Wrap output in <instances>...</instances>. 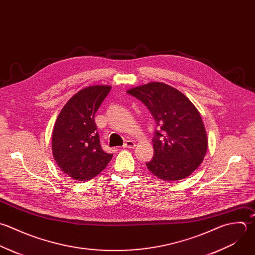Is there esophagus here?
I'll return each mask as SVG.
<instances>
[{
	"label": "esophagus",
	"mask_w": 255,
	"mask_h": 255,
	"mask_svg": "<svg viewBox=\"0 0 255 255\" xmlns=\"http://www.w3.org/2000/svg\"><path fill=\"white\" fill-rule=\"evenodd\" d=\"M135 146H136V144H135L133 141H131V140H127V141L124 143V145H123V148L133 149V148H135Z\"/></svg>",
	"instance_id": "34e87169"
}]
</instances>
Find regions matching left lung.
<instances>
[{
    "label": "left lung",
    "instance_id": "8db88e82",
    "mask_svg": "<svg viewBox=\"0 0 255 255\" xmlns=\"http://www.w3.org/2000/svg\"><path fill=\"white\" fill-rule=\"evenodd\" d=\"M139 99L152 114L157 128L153 137L154 157L148 170L164 181L189 177L203 162L207 132L196 106L176 88L150 82L127 91Z\"/></svg>",
    "mask_w": 255,
    "mask_h": 255
}]
</instances>
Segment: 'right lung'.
<instances>
[{"instance_id":"add662e5","label":"right lung","mask_w":255,"mask_h":255,"mask_svg":"<svg viewBox=\"0 0 255 255\" xmlns=\"http://www.w3.org/2000/svg\"><path fill=\"white\" fill-rule=\"evenodd\" d=\"M111 86L94 85L74 94L61 109L52 132V154L70 178L86 182L100 174L113 154L100 145L94 115Z\"/></svg>"}]
</instances>
